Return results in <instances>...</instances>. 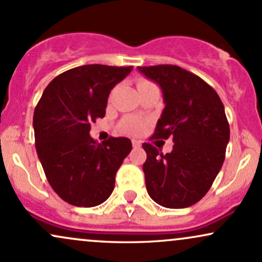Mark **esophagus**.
<instances>
[{"instance_id": "34e87169", "label": "esophagus", "mask_w": 262, "mask_h": 262, "mask_svg": "<svg viewBox=\"0 0 262 262\" xmlns=\"http://www.w3.org/2000/svg\"><path fill=\"white\" fill-rule=\"evenodd\" d=\"M132 144H133V148L134 149H138V148H140V146H141V143H140L139 140L133 139V140H132Z\"/></svg>"}]
</instances>
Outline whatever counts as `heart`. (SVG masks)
I'll use <instances>...</instances> for the list:
<instances>
[{"mask_svg": "<svg viewBox=\"0 0 262 262\" xmlns=\"http://www.w3.org/2000/svg\"><path fill=\"white\" fill-rule=\"evenodd\" d=\"M150 85H154V83H151L150 81H146V80H140L139 82H138V89H141V87H146ZM141 128H143V122H141L140 119L135 118V117H127V118L123 119L121 123V129L122 132H124V133L137 134L141 130Z\"/></svg>", "mask_w": 262, "mask_h": 262, "instance_id": "b5f03b06", "label": "heart"}]
</instances>
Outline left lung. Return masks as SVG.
Returning a JSON list of instances; mask_svg holds the SVG:
<instances>
[{
	"label": "left lung",
	"instance_id": "left-lung-1",
	"mask_svg": "<svg viewBox=\"0 0 262 262\" xmlns=\"http://www.w3.org/2000/svg\"><path fill=\"white\" fill-rule=\"evenodd\" d=\"M161 87L165 108L152 138L173 141L172 151L159 154L144 143L146 189L166 208H186L202 200L224 162L229 123L218 93L208 83L176 65L138 66Z\"/></svg>",
	"mask_w": 262,
	"mask_h": 262
}]
</instances>
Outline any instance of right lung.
I'll use <instances>...</instances> for the list:
<instances>
[{
  "mask_svg": "<svg viewBox=\"0 0 262 262\" xmlns=\"http://www.w3.org/2000/svg\"><path fill=\"white\" fill-rule=\"evenodd\" d=\"M132 70L133 66H77L44 90L33 116L35 148L48 182L65 202L95 207L113 192L132 141L111 137L98 144L90 130L106 114L111 90Z\"/></svg>",
  "mask_w": 262,
  "mask_h": 262,
  "instance_id": "right-lung-1",
  "label": "right lung"
}]
</instances>
